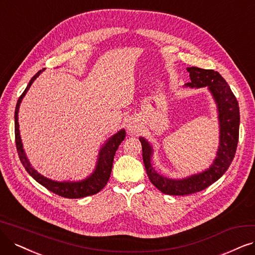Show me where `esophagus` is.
Masks as SVG:
<instances>
[{
  "instance_id": "obj_1",
  "label": "esophagus",
  "mask_w": 255,
  "mask_h": 255,
  "mask_svg": "<svg viewBox=\"0 0 255 255\" xmlns=\"http://www.w3.org/2000/svg\"><path fill=\"white\" fill-rule=\"evenodd\" d=\"M126 128L128 129V131L130 133L135 134L138 132V124L136 123L135 119L133 118H129V120L127 121V125Z\"/></svg>"
}]
</instances>
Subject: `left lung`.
<instances>
[{
    "mask_svg": "<svg viewBox=\"0 0 255 255\" xmlns=\"http://www.w3.org/2000/svg\"><path fill=\"white\" fill-rule=\"evenodd\" d=\"M190 83L184 88L207 87L216 104L220 128L219 148L209 168L182 178H170L158 173L152 164L153 146L143 136H139L143 149V161L146 172L159 191L169 195H187L199 192L216 182L227 171L237 151L240 129V108L229 85L222 75L214 70L199 67H188Z\"/></svg>",
    "mask_w": 255,
    "mask_h": 255,
    "instance_id": "obj_1",
    "label": "left lung"
}]
</instances>
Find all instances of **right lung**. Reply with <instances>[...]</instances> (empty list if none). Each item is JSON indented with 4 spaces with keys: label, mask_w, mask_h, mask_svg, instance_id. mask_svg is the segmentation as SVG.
I'll return each instance as SVG.
<instances>
[{
    "label": "right lung",
    "mask_w": 255,
    "mask_h": 255,
    "mask_svg": "<svg viewBox=\"0 0 255 255\" xmlns=\"http://www.w3.org/2000/svg\"><path fill=\"white\" fill-rule=\"evenodd\" d=\"M44 70L45 68L43 70H40L35 75H33L29 84L27 85L25 91L22 93V96L18 98L16 103L15 111H14V125H15V145H16L18 157H20L21 163L26 169V171L29 173L37 183L41 184L42 186L47 188L49 191L55 194L67 197V199H81V197L96 194L106 186L109 180L110 174H111L113 158H115L119 146L121 145V143L124 140L126 136V131L125 129H121L116 134L111 135L108 139H106V142L102 145L99 151L96 168H94L92 173H90V175H88L86 178H84V180L59 182V181L51 180V178L46 177L37 172L30 164L29 159H28L25 150L23 148V143H22L21 134H20V128H18V109H20V105L25 97V94L27 93L28 90H29L32 83Z\"/></svg>",
    "instance_id": "obj_1"
}]
</instances>
